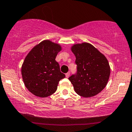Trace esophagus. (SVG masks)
<instances>
[{"instance_id": "1", "label": "esophagus", "mask_w": 132, "mask_h": 132, "mask_svg": "<svg viewBox=\"0 0 132 132\" xmlns=\"http://www.w3.org/2000/svg\"><path fill=\"white\" fill-rule=\"evenodd\" d=\"M69 76H70V72H68V73H66V78L69 77Z\"/></svg>"}]
</instances>
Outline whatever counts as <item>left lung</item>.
Returning <instances> with one entry per match:
<instances>
[{
    "label": "left lung",
    "mask_w": 132,
    "mask_h": 132,
    "mask_svg": "<svg viewBox=\"0 0 132 132\" xmlns=\"http://www.w3.org/2000/svg\"><path fill=\"white\" fill-rule=\"evenodd\" d=\"M71 51L76 56L77 71L69 80L76 93L83 97L99 94L106 86L110 75L106 58L88 43L73 45Z\"/></svg>",
    "instance_id": "1"
}]
</instances>
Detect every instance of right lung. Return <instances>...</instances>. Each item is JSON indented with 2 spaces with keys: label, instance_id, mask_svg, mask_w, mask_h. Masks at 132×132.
Here are the masks:
<instances>
[{
  "label": "right lung",
  "instance_id": "1",
  "mask_svg": "<svg viewBox=\"0 0 132 132\" xmlns=\"http://www.w3.org/2000/svg\"><path fill=\"white\" fill-rule=\"evenodd\" d=\"M61 50L60 44L44 40L34 47L25 58L21 68L26 87L35 96L46 97L55 92L65 75L55 60Z\"/></svg>",
  "mask_w": 132,
  "mask_h": 132
}]
</instances>
